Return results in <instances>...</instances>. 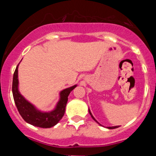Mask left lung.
Returning <instances> with one entry per match:
<instances>
[{"label":"left lung","mask_w":156,"mask_h":156,"mask_svg":"<svg viewBox=\"0 0 156 156\" xmlns=\"http://www.w3.org/2000/svg\"><path fill=\"white\" fill-rule=\"evenodd\" d=\"M89 113H90V115H91V117H92V119H94V121H96V122H98V121L96 120V119H94V117L93 116V115H92V114H91V112H90V109H89ZM99 124H100V123H99ZM117 127H119V126H108V129H115V128H117Z\"/></svg>","instance_id":"8db88e82"}]
</instances>
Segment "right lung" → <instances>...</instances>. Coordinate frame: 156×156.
<instances>
[{
	"instance_id": "1",
	"label": "right lung",
	"mask_w": 156,
	"mask_h": 156,
	"mask_svg": "<svg viewBox=\"0 0 156 156\" xmlns=\"http://www.w3.org/2000/svg\"><path fill=\"white\" fill-rule=\"evenodd\" d=\"M18 66L13 75L12 81V94L16 105L19 114L25 121L33 126L41 128H50L56 125L62 118L66 111V106L68 101V97L70 92L73 90L76 85L66 88L60 92V99L56 105L55 109L48 112H44L26 100L19 91V80H18Z\"/></svg>"
}]
</instances>
